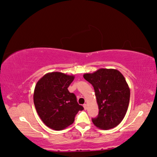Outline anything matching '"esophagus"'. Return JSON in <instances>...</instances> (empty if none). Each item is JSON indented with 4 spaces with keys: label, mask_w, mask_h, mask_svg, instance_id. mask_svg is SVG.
<instances>
[{
    "label": "esophagus",
    "mask_w": 157,
    "mask_h": 157,
    "mask_svg": "<svg viewBox=\"0 0 157 157\" xmlns=\"http://www.w3.org/2000/svg\"><path fill=\"white\" fill-rule=\"evenodd\" d=\"M83 107H84V109H85V110H86V109H87V105H86V104H83Z\"/></svg>",
    "instance_id": "1"
}]
</instances>
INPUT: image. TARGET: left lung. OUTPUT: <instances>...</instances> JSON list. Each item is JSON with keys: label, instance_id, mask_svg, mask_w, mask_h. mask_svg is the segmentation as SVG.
Masks as SVG:
<instances>
[{"label": "left lung", "instance_id": "1", "mask_svg": "<svg viewBox=\"0 0 157 157\" xmlns=\"http://www.w3.org/2000/svg\"><path fill=\"white\" fill-rule=\"evenodd\" d=\"M83 77L92 85L99 106V115L92 118L94 125L102 130L116 127L125 117L130 101V88L122 73L101 68Z\"/></svg>", "mask_w": 157, "mask_h": 157}]
</instances>
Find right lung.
<instances>
[{
	"instance_id": "right-lung-1",
	"label": "right lung",
	"mask_w": 157,
	"mask_h": 157,
	"mask_svg": "<svg viewBox=\"0 0 157 157\" xmlns=\"http://www.w3.org/2000/svg\"><path fill=\"white\" fill-rule=\"evenodd\" d=\"M74 78V75L63 72H48L35 86V108L43 123L51 129L61 130L68 127L78 111L84 109L75 95L67 90Z\"/></svg>"
}]
</instances>
